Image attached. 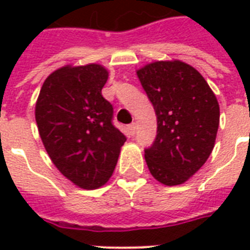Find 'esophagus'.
Listing matches in <instances>:
<instances>
[{
	"instance_id": "34e87169",
	"label": "esophagus",
	"mask_w": 250,
	"mask_h": 250,
	"mask_svg": "<svg viewBox=\"0 0 250 250\" xmlns=\"http://www.w3.org/2000/svg\"><path fill=\"white\" fill-rule=\"evenodd\" d=\"M128 132L131 136H133V135L136 133V125H135V123H131V125H128Z\"/></svg>"
}]
</instances>
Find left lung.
Wrapping results in <instances>:
<instances>
[{"instance_id":"1","label":"left lung","mask_w":250,"mask_h":250,"mask_svg":"<svg viewBox=\"0 0 250 250\" xmlns=\"http://www.w3.org/2000/svg\"><path fill=\"white\" fill-rule=\"evenodd\" d=\"M157 115V136L145 149L150 174L178 186L197 172L213 150L219 105L200 72L180 61H158L137 70Z\"/></svg>"}]
</instances>
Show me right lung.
I'll return each mask as SVG.
<instances>
[{"mask_svg": "<svg viewBox=\"0 0 250 250\" xmlns=\"http://www.w3.org/2000/svg\"><path fill=\"white\" fill-rule=\"evenodd\" d=\"M101 64L64 66L46 78L35 117L41 140L61 174L83 189H97L113 175L125 136L113 125V105L101 90Z\"/></svg>", "mask_w": 250, "mask_h": 250, "instance_id": "right-lung-1", "label": "right lung"}]
</instances>
